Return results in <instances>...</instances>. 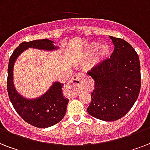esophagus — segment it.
<instances>
[{
    "label": "esophagus",
    "instance_id": "34e87169",
    "mask_svg": "<svg viewBox=\"0 0 150 150\" xmlns=\"http://www.w3.org/2000/svg\"><path fill=\"white\" fill-rule=\"evenodd\" d=\"M84 78H85V75L83 74L78 73V74L75 75L71 78V79L69 82V85L71 86H79L82 81L84 79Z\"/></svg>",
    "mask_w": 150,
    "mask_h": 150
}]
</instances>
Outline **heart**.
Masks as SVG:
<instances>
[{
	"label": "heart",
	"mask_w": 150,
	"mask_h": 150,
	"mask_svg": "<svg viewBox=\"0 0 150 150\" xmlns=\"http://www.w3.org/2000/svg\"><path fill=\"white\" fill-rule=\"evenodd\" d=\"M97 50H98V57L100 58V60H104L108 57L111 52L110 45L108 44H103L101 45H99L98 42H93L92 44L90 45V46L87 49V53L91 54Z\"/></svg>",
	"instance_id": "b5f03b06"
}]
</instances>
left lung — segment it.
<instances>
[{
    "instance_id": "obj_1",
    "label": "left lung",
    "mask_w": 150,
    "mask_h": 150,
    "mask_svg": "<svg viewBox=\"0 0 150 150\" xmlns=\"http://www.w3.org/2000/svg\"><path fill=\"white\" fill-rule=\"evenodd\" d=\"M110 38L115 46L110 58L87 72L95 85L86 110L90 116L104 121H115L125 116L141 89L139 55L125 40Z\"/></svg>"
}]
</instances>
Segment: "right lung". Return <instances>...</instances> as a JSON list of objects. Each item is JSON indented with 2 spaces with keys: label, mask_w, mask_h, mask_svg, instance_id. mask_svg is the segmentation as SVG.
I'll return each instance as SVG.
<instances>
[{
  "label": "right lung",
  "mask_w": 150,
  "mask_h": 150,
  "mask_svg": "<svg viewBox=\"0 0 150 150\" xmlns=\"http://www.w3.org/2000/svg\"><path fill=\"white\" fill-rule=\"evenodd\" d=\"M49 39L22 42L10 57L8 66L7 90L10 101L16 112L30 125L46 128L59 123L65 116L68 99L63 96V84L55 82L46 93L36 99H26L17 93L13 84L14 63L20 53L28 48L54 50L58 49Z\"/></svg>",
  "instance_id": "add662e5"
}]
</instances>
